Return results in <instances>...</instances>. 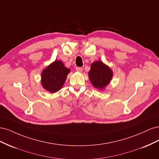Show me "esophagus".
Segmentation results:
<instances>
[{
    "instance_id": "34e87169",
    "label": "esophagus",
    "mask_w": 159,
    "mask_h": 159,
    "mask_svg": "<svg viewBox=\"0 0 159 159\" xmlns=\"http://www.w3.org/2000/svg\"><path fill=\"white\" fill-rule=\"evenodd\" d=\"M75 70H76L77 71H78V72H82L83 69L81 68V67H77V68H75Z\"/></svg>"
}]
</instances>
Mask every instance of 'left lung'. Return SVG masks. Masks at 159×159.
Masks as SVG:
<instances>
[{
	"label": "left lung",
	"mask_w": 159,
	"mask_h": 159,
	"mask_svg": "<svg viewBox=\"0 0 159 159\" xmlns=\"http://www.w3.org/2000/svg\"><path fill=\"white\" fill-rule=\"evenodd\" d=\"M113 75V72L109 67L102 61H95L91 64L88 72L89 79L94 88L104 90L110 84Z\"/></svg>",
	"instance_id": "8db88e82"
}]
</instances>
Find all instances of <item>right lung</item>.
Instances as JSON below:
<instances>
[{
	"label": "right lung",
	"mask_w": 159,
	"mask_h": 159,
	"mask_svg": "<svg viewBox=\"0 0 159 159\" xmlns=\"http://www.w3.org/2000/svg\"><path fill=\"white\" fill-rule=\"evenodd\" d=\"M70 70L60 60H55L42 71L41 84L42 88L54 93L61 89Z\"/></svg>",
	"instance_id": "right-lung-1"
}]
</instances>
